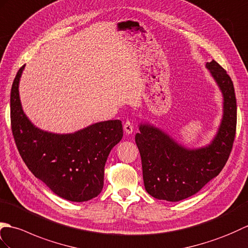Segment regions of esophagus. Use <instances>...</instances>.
Returning <instances> with one entry per match:
<instances>
[{"label": "esophagus", "mask_w": 248, "mask_h": 248, "mask_svg": "<svg viewBox=\"0 0 248 248\" xmlns=\"http://www.w3.org/2000/svg\"><path fill=\"white\" fill-rule=\"evenodd\" d=\"M123 128H124V130H125V133L126 134H128V135H130V134H133L134 133V125H133V123L130 122V121H126V122L124 123V125H123Z\"/></svg>", "instance_id": "1"}]
</instances>
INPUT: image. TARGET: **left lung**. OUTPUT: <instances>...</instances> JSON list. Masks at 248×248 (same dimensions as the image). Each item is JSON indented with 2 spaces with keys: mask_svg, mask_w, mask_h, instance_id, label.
I'll use <instances>...</instances> for the list:
<instances>
[{
  "mask_svg": "<svg viewBox=\"0 0 248 248\" xmlns=\"http://www.w3.org/2000/svg\"><path fill=\"white\" fill-rule=\"evenodd\" d=\"M206 69L221 91L223 114L212 140L188 147L148 121L139 123V148L146 192L157 200L179 202L196 194L221 172L232 152L236 127V101L232 78L217 62Z\"/></svg>",
  "mask_w": 248,
  "mask_h": 248,
  "instance_id": "8db88e82",
  "label": "left lung"
}]
</instances>
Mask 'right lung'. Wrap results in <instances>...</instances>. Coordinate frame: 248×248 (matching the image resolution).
<instances>
[{
    "mask_svg": "<svg viewBox=\"0 0 248 248\" xmlns=\"http://www.w3.org/2000/svg\"><path fill=\"white\" fill-rule=\"evenodd\" d=\"M23 65L10 92V119L16 147L26 167L63 200L87 202L101 193L110 151L123 137L120 120L102 121L69 134L43 130L25 114L19 85Z\"/></svg>",
    "mask_w": 248,
    "mask_h": 248,
    "instance_id": "1",
    "label": "right lung"
}]
</instances>
